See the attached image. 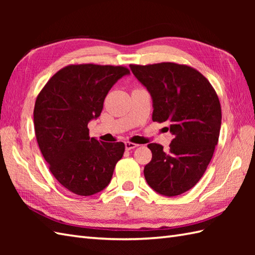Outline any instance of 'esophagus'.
<instances>
[{
  "mask_svg": "<svg viewBox=\"0 0 255 255\" xmlns=\"http://www.w3.org/2000/svg\"><path fill=\"white\" fill-rule=\"evenodd\" d=\"M137 147H138L137 143L129 142V141L125 142V148H126V150H131V149H134V148H137Z\"/></svg>",
  "mask_w": 255,
  "mask_h": 255,
  "instance_id": "34e87169",
  "label": "esophagus"
}]
</instances>
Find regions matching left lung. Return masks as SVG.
<instances>
[{
  "mask_svg": "<svg viewBox=\"0 0 255 255\" xmlns=\"http://www.w3.org/2000/svg\"><path fill=\"white\" fill-rule=\"evenodd\" d=\"M130 69L152 97V121L169 122V149L150 143L152 159L143 174L150 187L176 196L196 185L213 158L221 126V106L213 85L186 64L161 62Z\"/></svg>",
  "mask_w": 255,
  "mask_h": 255,
  "instance_id": "left-lung-1",
  "label": "left lung"
}]
</instances>
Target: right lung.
<instances>
[{
  "instance_id": "1",
  "label": "right lung",
  "mask_w": 255,
  "mask_h": 255,
  "mask_svg": "<svg viewBox=\"0 0 255 255\" xmlns=\"http://www.w3.org/2000/svg\"><path fill=\"white\" fill-rule=\"evenodd\" d=\"M129 69L94 63L70 64L53 74L38 94L34 126L38 145L56 180L80 196L110 184L125 143L103 142L88 124L102 113L112 86Z\"/></svg>"
}]
</instances>
